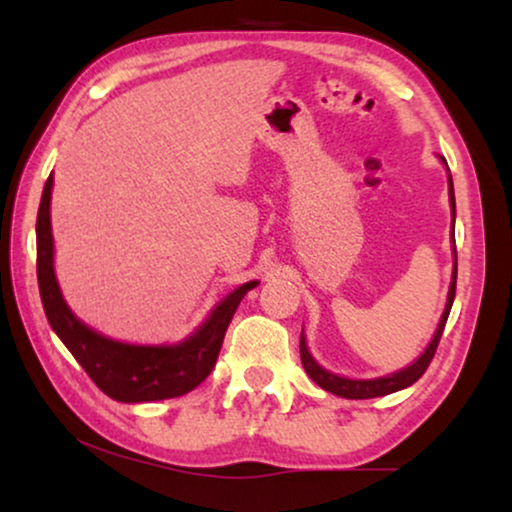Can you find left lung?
I'll use <instances>...</instances> for the list:
<instances>
[{
	"instance_id": "1",
	"label": "left lung",
	"mask_w": 512,
	"mask_h": 512,
	"mask_svg": "<svg viewBox=\"0 0 512 512\" xmlns=\"http://www.w3.org/2000/svg\"><path fill=\"white\" fill-rule=\"evenodd\" d=\"M450 202H452V216H454V188H452V177H450ZM454 291H457V268H454V275H452V284H450V293H447V305H445V312L443 317H440V324H438V331L433 335V340L429 342V347L424 349V354L419 356V359L412 363V366L398 370L394 375H387V377H377V380H347V377H340V375H333L328 373L319 366L317 361L312 359L310 352H307V345H305V335H300V361H303V368L305 373L312 377L314 382L319 384L321 389L331 391L335 396H342V398H377V396H387V394H394L398 389H405L410 387V384H415L419 377L426 373V368H429V363L433 356H436V349H438V342H440V335H443V328L447 324V317H450V310H452V303H454Z\"/></svg>"
}]
</instances>
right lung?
I'll use <instances>...</instances> for the list:
<instances>
[{"label": "right lung", "instance_id": "add662e5", "mask_svg": "<svg viewBox=\"0 0 512 512\" xmlns=\"http://www.w3.org/2000/svg\"><path fill=\"white\" fill-rule=\"evenodd\" d=\"M51 188L53 177L46 179L44 195L37 214V279L41 303L48 324L65 347L81 363L90 380L104 394L121 403H146L177 398L198 387L212 373L219 359L228 324L244 298L258 282H247L235 289L212 312L195 335L172 347L125 345L90 331L69 312L62 300L53 272V235H51Z\"/></svg>", "mask_w": 512, "mask_h": 512}]
</instances>
